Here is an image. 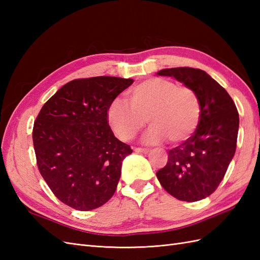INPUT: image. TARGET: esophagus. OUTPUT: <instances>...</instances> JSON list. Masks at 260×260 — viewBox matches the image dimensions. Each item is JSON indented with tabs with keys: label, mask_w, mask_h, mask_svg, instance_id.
Wrapping results in <instances>:
<instances>
[{
	"label": "esophagus",
	"mask_w": 260,
	"mask_h": 260,
	"mask_svg": "<svg viewBox=\"0 0 260 260\" xmlns=\"http://www.w3.org/2000/svg\"><path fill=\"white\" fill-rule=\"evenodd\" d=\"M136 153H141V154H147L149 152V149L147 148H141V147H136L135 148Z\"/></svg>",
	"instance_id": "1"
}]
</instances>
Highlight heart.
<instances>
[{"label":"heart","instance_id":"1","mask_svg":"<svg viewBox=\"0 0 260 260\" xmlns=\"http://www.w3.org/2000/svg\"><path fill=\"white\" fill-rule=\"evenodd\" d=\"M129 104L114 100L107 108V121L116 136L129 141L152 124L144 136L147 144H180L191 138L200 123L201 102L188 86H178L164 78H151L128 92Z\"/></svg>","mask_w":260,"mask_h":260}]
</instances>
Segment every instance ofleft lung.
I'll return each instance as SVG.
<instances>
[{"label":"left lung","instance_id":"left-lung-1","mask_svg":"<svg viewBox=\"0 0 260 260\" xmlns=\"http://www.w3.org/2000/svg\"><path fill=\"white\" fill-rule=\"evenodd\" d=\"M158 76L172 77L195 91L202 115L193 136L170 149L157 179L170 195L196 202L214 193L231 162L239 132V113L228 92L201 69L166 68Z\"/></svg>","mask_w":260,"mask_h":260}]
</instances>
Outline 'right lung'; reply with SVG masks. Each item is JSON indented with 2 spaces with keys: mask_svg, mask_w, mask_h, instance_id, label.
Instances as JSON below:
<instances>
[{
  "mask_svg": "<svg viewBox=\"0 0 260 260\" xmlns=\"http://www.w3.org/2000/svg\"><path fill=\"white\" fill-rule=\"evenodd\" d=\"M133 83L118 77L73 80L46 102L35 121L38 168L56 198L92 210L111 200L125 156L132 153L107 121V108Z\"/></svg>",
  "mask_w": 260,
  "mask_h": 260,
  "instance_id": "right-lung-1",
  "label": "right lung"
}]
</instances>
